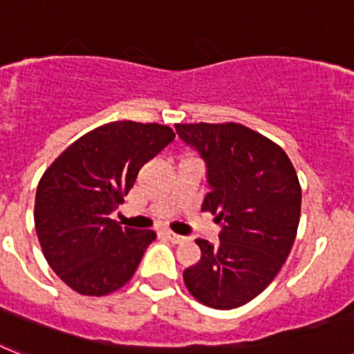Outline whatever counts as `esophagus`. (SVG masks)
<instances>
[{
	"label": "esophagus",
	"instance_id": "1",
	"mask_svg": "<svg viewBox=\"0 0 354 354\" xmlns=\"http://www.w3.org/2000/svg\"><path fill=\"white\" fill-rule=\"evenodd\" d=\"M165 236H167L172 243H183V242H187L185 236H180V234H176V232H172V231L165 232Z\"/></svg>",
	"mask_w": 354,
	"mask_h": 354
}]
</instances>
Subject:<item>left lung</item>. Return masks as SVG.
Returning a JSON list of instances; mask_svg holds the SVG:
<instances>
[{
    "mask_svg": "<svg viewBox=\"0 0 354 354\" xmlns=\"http://www.w3.org/2000/svg\"><path fill=\"white\" fill-rule=\"evenodd\" d=\"M205 162L202 211L222 223L220 242L198 238L202 258L183 271L192 297L214 309L257 298L286 263L300 222L301 189L283 149L240 123H178Z\"/></svg>",
    "mask_w": 354,
    "mask_h": 354,
    "instance_id": "1",
    "label": "left lung"
}]
</instances>
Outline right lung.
I'll return each instance as SVG.
<instances>
[{
	"label": "right lung",
	"instance_id": "add662e5",
	"mask_svg": "<svg viewBox=\"0 0 354 354\" xmlns=\"http://www.w3.org/2000/svg\"><path fill=\"white\" fill-rule=\"evenodd\" d=\"M172 140L167 125L112 122L76 140L45 171L34 207L37 240L76 292L103 297L132 278L156 234L122 227L111 214Z\"/></svg>",
	"mask_w": 354,
	"mask_h": 354
}]
</instances>
